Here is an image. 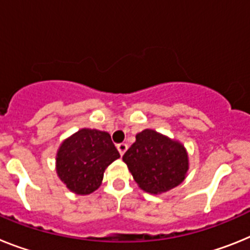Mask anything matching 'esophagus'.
<instances>
[{
    "label": "esophagus",
    "instance_id": "esophagus-1",
    "mask_svg": "<svg viewBox=\"0 0 250 250\" xmlns=\"http://www.w3.org/2000/svg\"><path fill=\"white\" fill-rule=\"evenodd\" d=\"M127 143H118V145H117V149H118V152L121 153V156L125 155V152L127 151Z\"/></svg>",
    "mask_w": 250,
    "mask_h": 250
}]
</instances>
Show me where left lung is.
Here are the masks:
<instances>
[{
    "mask_svg": "<svg viewBox=\"0 0 250 250\" xmlns=\"http://www.w3.org/2000/svg\"><path fill=\"white\" fill-rule=\"evenodd\" d=\"M134 181L149 194H162L180 185L188 170L185 147L153 129L136 136L123 156Z\"/></svg>",
    "mask_w": 250,
    "mask_h": 250,
    "instance_id": "1",
    "label": "left lung"
}]
</instances>
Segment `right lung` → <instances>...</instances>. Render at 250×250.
I'll return each instance as SVG.
<instances>
[{
	"label": "right lung",
	"instance_id": "1",
	"mask_svg": "<svg viewBox=\"0 0 250 250\" xmlns=\"http://www.w3.org/2000/svg\"><path fill=\"white\" fill-rule=\"evenodd\" d=\"M119 158L110 134L83 128L60 145L56 172L74 194L88 195L101 186L104 171Z\"/></svg>",
	"mask_w": 250,
	"mask_h": 250
}]
</instances>
